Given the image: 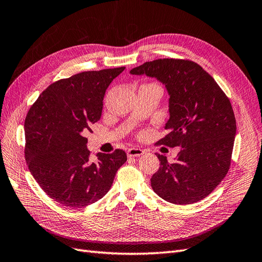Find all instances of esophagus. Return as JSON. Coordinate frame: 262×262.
I'll return each instance as SVG.
<instances>
[{
  "label": "esophagus",
  "instance_id": "esophagus-1",
  "mask_svg": "<svg viewBox=\"0 0 262 262\" xmlns=\"http://www.w3.org/2000/svg\"><path fill=\"white\" fill-rule=\"evenodd\" d=\"M144 154H145V150L140 148H130L127 150V156H128L129 158H133V157H140Z\"/></svg>",
  "mask_w": 262,
  "mask_h": 262
}]
</instances>
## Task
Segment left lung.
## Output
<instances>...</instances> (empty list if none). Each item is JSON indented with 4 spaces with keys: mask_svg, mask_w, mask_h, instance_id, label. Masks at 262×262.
<instances>
[{
    "mask_svg": "<svg viewBox=\"0 0 262 262\" xmlns=\"http://www.w3.org/2000/svg\"><path fill=\"white\" fill-rule=\"evenodd\" d=\"M166 85L170 118L168 135L157 145L180 147L174 162L157 155L159 170L151 177L158 195L173 204H192L211 194L227 174L236 118L229 99L200 64L188 59L164 58L130 70Z\"/></svg>",
    "mask_w": 262,
    "mask_h": 262,
    "instance_id": "obj_1",
    "label": "left lung"
}]
</instances>
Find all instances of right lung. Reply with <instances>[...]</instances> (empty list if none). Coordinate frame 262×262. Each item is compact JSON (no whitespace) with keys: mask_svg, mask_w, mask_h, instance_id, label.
Returning a JSON list of instances; mask_svg holds the SVG:
<instances>
[{"mask_svg":"<svg viewBox=\"0 0 262 262\" xmlns=\"http://www.w3.org/2000/svg\"><path fill=\"white\" fill-rule=\"evenodd\" d=\"M125 67L84 71L51 83L25 118V159L47 195L67 207H84L111 189L126 152H99L92 161L86 132L101 118L106 89Z\"/></svg>","mask_w":262,"mask_h":262,"instance_id":"1","label":"right lung"}]
</instances>
